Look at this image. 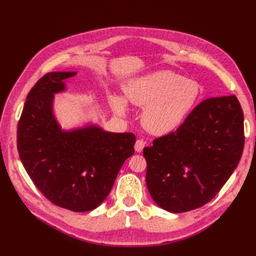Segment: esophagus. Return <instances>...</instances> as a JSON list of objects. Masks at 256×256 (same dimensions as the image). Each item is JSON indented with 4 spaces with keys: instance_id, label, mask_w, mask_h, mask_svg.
Here are the masks:
<instances>
[{
    "instance_id": "obj_1",
    "label": "esophagus",
    "mask_w": 256,
    "mask_h": 256,
    "mask_svg": "<svg viewBox=\"0 0 256 256\" xmlns=\"http://www.w3.org/2000/svg\"><path fill=\"white\" fill-rule=\"evenodd\" d=\"M144 147H145V142L143 140H141V138H140V140H138L136 142V144H134V150L138 152H141L143 150Z\"/></svg>"
}]
</instances>
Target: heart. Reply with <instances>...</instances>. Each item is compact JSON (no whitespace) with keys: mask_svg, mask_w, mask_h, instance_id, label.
Segmentation results:
<instances>
[{"mask_svg":"<svg viewBox=\"0 0 256 256\" xmlns=\"http://www.w3.org/2000/svg\"><path fill=\"white\" fill-rule=\"evenodd\" d=\"M200 85L171 70H158L131 80L125 95L131 104L144 108L142 124L152 134L175 131L187 118L200 98ZM113 109L125 113L127 104L120 96L111 97Z\"/></svg>","mask_w":256,"mask_h":256,"instance_id":"heart-1","label":"heart"}]
</instances>
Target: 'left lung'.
<instances>
[{
	"label": "left lung",
	"mask_w": 256,
	"mask_h": 256,
	"mask_svg": "<svg viewBox=\"0 0 256 256\" xmlns=\"http://www.w3.org/2000/svg\"><path fill=\"white\" fill-rule=\"evenodd\" d=\"M244 145V112L236 96L204 100L176 131L143 150L150 196L170 212L204 206L233 174Z\"/></svg>",
	"instance_id": "8db88e82"
}]
</instances>
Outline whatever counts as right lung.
Here are the masks:
<instances>
[{
	"label": "right lung",
	"instance_id": "right-lung-1",
	"mask_svg": "<svg viewBox=\"0 0 256 256\" xmlns=\"http://www.w3.org/2000/svg\"><path fill=\"white\" fill-rule=\"evenodd\" d=\"M76 72H49L30 90L18 122L19 157L30 180L54 205L90 212L102 204L124 162L134 152L136 136L98 126L63 131L53 115L54 94Z\"/></svg>",
	"mask_w": 256,
	"mask_h": 256
}]
</instances>
